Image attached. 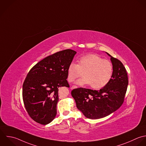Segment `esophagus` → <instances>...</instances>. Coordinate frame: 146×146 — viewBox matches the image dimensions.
Masks as SVG:
<instances>
[{
    "label": "esophagus",
    "instance_id": "34e87169",
    "mask_svg": "<svg viewBox=\"0 0 146 146\" xmlns=\"http://www.w3.org/2000/svg\"><path fill=\"white\" fill-rule=\"evenodd\" d=\"M77 88V86H72L70 89H75V88Z\"/></svg>",
    "mask_w": 146,
    "mask_h": 146
}]
</instances>
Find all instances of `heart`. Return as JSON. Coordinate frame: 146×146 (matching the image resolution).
Listing matches in <instances>:
<instances>
[{"label":"heart","mask_w":146,"mask_h":146,"mask_svg":"<svg viewBox=\"0 0 146 146\" xmlns=\"http://www.w3.org/2000/svg\"><path fill=\"white\" fill-rule=\"evenodd\" d=\"M113 72L112 64L101 57L89 54L82 56L78 60V64L71 62L68 68V80L73 82L82 76V78L76 81L79 85H90L94 89L105 86L111 78Z\"/></svg>","instance_id":"obj_1"}]
</instances>
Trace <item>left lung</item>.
Wrapping results in <instances>:
<instances>
[{
    "instance_id": "left-lung-1",
    "label": "left lung",
    "mask_w": 146,
    "mask_h": 146,
    "mask_svg": "<svg viewBox=\"0 0 146 146\" xmlns=\"http://www.w3.org/2000/svg\"><path fill=\"white\" fill-rule=\"evenodd\" d=\"M106 53L113 67L109 82L100 90L80 88L71 92L77 109L89 119L102 118L115 111L123 104L127 91L129 81L125 67L118 59Z\"/></svg>"
}]
</instances>
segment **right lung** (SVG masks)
<instances>
[{
    "label": "right lung",
    "mask_w": 146,
    "mask_h": 146,
    "mask_svg": "<svg viewBox=\"0 0 146 146\" xmlns=\"http://www.w3.org/2000/svg\"><path fill=\"white\" fill-rule=\"evenodd\" d=\"M76 53L72 49L55 53L37 63L27 74L23 99L28 114L35 122L45 125L54 119L58 89L69 87L67 70Z\"/></svg>",
    "instance_id": "obj_1"
}]
</instances>
